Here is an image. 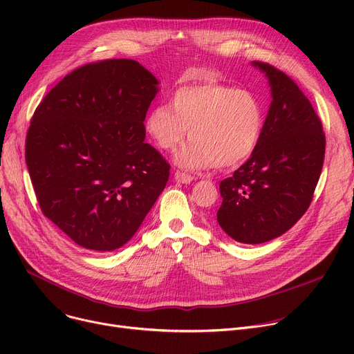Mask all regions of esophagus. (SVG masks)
Masks as SVG:
<instances>
[{
  "label": "esophagus",
  "mask_w": 354,
  "mask_h": 354,
  "mask_svg": "<svg viewBox=\"0 0 354 354\" xmlns=\"http://www.w3.org/2000/svg\"><path fill=\"white\" fill-rule=\"evenodd\" d=\"M175 180L180 182V183H191L192 180H195V176L188 175V174H185V172H180V171H176L175 172Z\"/></svg>",
  "instance_id": "1"
}]
</instances>
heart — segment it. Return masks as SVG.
<instances>
[{
    "instance_id": "1",
    "label": "heart",
    "mask_w": 354,
    "mask_h": 354,
    "mask_svg": "<svg viewBox=\"0 0 354 354\" xmlns=\"http://www.w3.org/2000/svg\"><path fill=\"white\" fill-rule=\"evenodd\" d=\"M169 106L149 111L145 130L165 152L175 151L189 130L192 140L175 158L185 169L236 166L261 139L264 107L250 90L202 82L179 87Z\"/></svg>"
}]
</instances>
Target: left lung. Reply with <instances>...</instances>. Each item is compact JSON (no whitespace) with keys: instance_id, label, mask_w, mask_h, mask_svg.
Listing matches in <instances>:
<instances>
[{"instance_id":"8db88e82","label":"left lung","mask_w":354,"mask_h":354,"mask_svg":"<svg viewBox=\"0 0 354 354\" xmlns=\"http://www.w3.org/2000/svg\"><path fill=\"white\" fill-rule=\"evenodd\" d=\"M266 73L272 102L251 158L219 183L221 228L243 244H263L288 231L308 209L323 169L326 136L320 118L286 73Z\"/></svg>"}]
</instances>
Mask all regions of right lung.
I'll return each instance as SVG.
<instances>
[{"label":"right lung","instance_id":"1","mask_svg":"<svg viewBox=\"0 0 354 354\" xmlns=\"http://www.w3.org/2000/svg\"><path fill=\"white\" fill-rule=\"evenodd\" d=\"M159 82L135 60L68 73L37 106L26 162L41 212L77 245L113 251L135 235L171 166L145 142Z\"/></svg>","mask_w":354,"mask_h":354}]
</instances>
